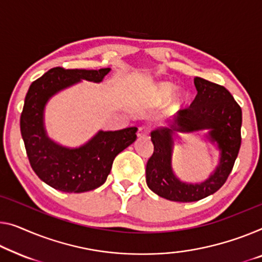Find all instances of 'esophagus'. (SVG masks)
<instances>
[{
    "label": "esophagus",
    "instance_id": "esophagus-1",
    "mask_svg": "<svg viewBox=\"0 0 262 262\" xmlns=\"http://www.w3.org/2000/svg\"><path fill=\"white\" fill-rule=\"evenodd\" d=\"M138 136L139 138H147L148 136V129L146 127H140L138 130Z\"/></svg>",
    "mask_w": 262,
    "mask_h": 262
}]
</instances>
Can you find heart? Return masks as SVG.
I'll list each match as a JSON object with an SVG mask.
<instances>
[{
  "mask_svg": "<svg viewBox=\"0 0 262 262\" xmlns=\"http://www.w3.org/2000/svg\"><path fill=\"white\" fill-rule=\"evenodd\" d=\"M177 87L174 84L169 83V82H158V83L153 84L150 89V95L153 97L154 102L161 104L165 103L166 101H168V112L175 113L185 106L188 100V94L183 89L177 91Z\"/></svg>",
  "mask_w": 262,
  "mask_h": 262,
  "instance_id": "heart-1",
  "label": "heart"
}]
</instances>
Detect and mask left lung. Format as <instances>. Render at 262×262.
<instances>
[{
    "mask_svg": "<svg viewBox=\"0 0 262 262\" xmlns=\"http://www.w3.org/2000/svg\"><path fill=\"white\" fill-rule=\"evenodd\" d=\"M194 84L198 94L190 107L179 111L169 127L150 133L154 153L146 167L147 186L170 201H198L220 189L231 174L241 146L243 112L232 94L201 77H195ZM199 130H206L205 137L219 150L218 166L204 182H181L172 169L174 141L179 132Z\"/></svg>",
    "mask_w": 262,
    "mask_h": 262,
    "instance_id": "8db88e82",
    "label": "left lung"
}]
</instances>
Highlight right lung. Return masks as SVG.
I'll use <instances>...</instances> for the list:
<instances>
[{
  "label": "right lung",
  "mask_w": 262,
  "mask_h": 262,
  "mask_svg": "<svg viewBox=\"0 0 262 262\" xmlns=\"http://www.w3.org/2000/svg\"><path fill=\"white\" fill-rule=\"evenodd\" d=\"M111 68L99 70L53 68L30 84L19 120L30 166L42 181L66 193H83L103 185L115 156L136 140L138 128L99 130L80 147H66L50 139L45 109L54 95L82 80L100 83Z\"/></svg>",
  "instance_id": "obj_1"
}]
</instances>
